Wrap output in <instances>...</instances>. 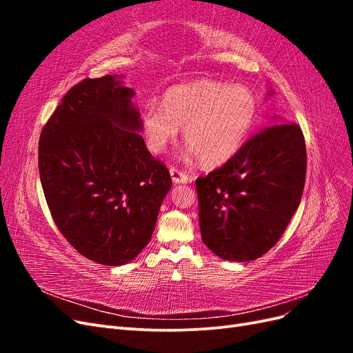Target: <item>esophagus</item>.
I'll return each mask as SVG.
<instances>
[{"label":"esophagus","instance_id":"esophagus-1","mask_svg":"<svg viewBox=\"0 0 353 353\" xmlns=\"http://www.w3.org/2000/svg\"><path fill=\"white\" fill-rule=\"evenodd\" d=\"M170 172V176H172V181L175 184H181V183H191L193 181V178H191L187 172H184V170H181L175 166H170L169 169Z\"/></svg>","mask_w":353,"mask_h":353}]
</instances>
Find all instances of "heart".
<instances>
[{
    "label": "heart",
    "mask_w": 353,
    "mask_h": 353,
    "mask_svg": "<svg viewBox=\"0 0 353 353\" xmlns=\"http://www.w3.org/2000/svg\"><path fill=\"white\" fill-rule=\"evenodd\" d=\"M258 117V101L244 85L203 79L176 85L163 104L150 103L143 112V131L150 150L159 153L184 128L190 153L215 166L227 162L250 134Z\"/></svg>",
    "instance_id": "b5f03b06"
}]
</instances>
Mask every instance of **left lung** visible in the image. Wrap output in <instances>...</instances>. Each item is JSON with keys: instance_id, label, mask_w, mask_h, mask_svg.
<instances>
[{"instance_id": "8db88e82", "label": "left lung", "mask_w": 353, "mask_h": 353, "mask_svg": "<svg viewBox=\"0 0 353 353\" xmlns=\"http://www.w3.org/2000/svg\"><path fill=\"white\" fill-rule=\"evenodd\" d=\"M305 178L301 126L279 122L263 128L221 168L196 179L203 243L225 261L261 258L299 208Z\"/></svg>"}]
</instances>
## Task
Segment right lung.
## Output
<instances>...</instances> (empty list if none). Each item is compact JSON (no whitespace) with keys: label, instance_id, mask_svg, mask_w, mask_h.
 <instances>
[{"label":"right lung","instance_id":"right-lung-1","mask_svg":"<svg viewBox=\"0 0 353 353\" xmlns=\"http://www.w3.org/2000/svg\"><path fill=\"white\" fill-rule=\"evenodd\" d=\"M134 91L112 74L72 87L44 125L38 168L59 231L85 258L131 262L150 241L172 185L147 150Z\"/></svg>","mask_w":353,"mask_h":353}]
</instances>
